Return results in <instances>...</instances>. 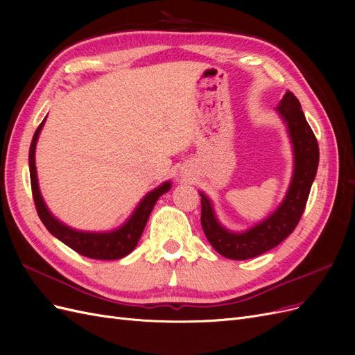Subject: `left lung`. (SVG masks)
Segmentation results:
<instances>
[{
  "instance_id": "1",
  "label": "left lung",
  "mask_w": 355,
  "mask_h": 355,
  "mask_svg": "<svg viewBox=\"0 0 355 355\" xmlns=\"http://www.w3.org/2000/svg\"><path fill=\"white\" fill-rule=\"evenodd\" d=\"M277 110L287 124L295 154L292 184L282 206L270 218L257 223L252 230L234 234L220 227L214 216L210 200L204 194H200L202 231L213 249L228 259H252L274 249L295 231L306 206L311 185H313L318 167L320 151L317 139L306 121L297 98L292 92H287L283 96Z\"/></svg>"
}]
</instances>
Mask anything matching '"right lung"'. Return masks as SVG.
<instances>
[{"instance_id": "1", "label": "right lung", "mask_w": 355, "mask_h": 355, "mask_svg": "<svg viewBox=\"0 0 355 355\" xmlns=\"http://www.w3.org/2000/svg\"><path fill=\"white\" fill-rule=\"evenodd\" d=\"M44 121L46 120H42V123L35 130L29 149V175L32 197H34L35 209L41 222L44 223V227L50 231V234H53L62 243H65L68 247H71L72 250L85 257L101 261L121 259V257L127 256L137 245V241L141 239V235L145 230L149 214H151L157 200L170 189V182H166V184L158 187L153 192H149V194L141 201V204H139L137 209L132 214V218L128 219L120 230L112 232H81L68 228L67 225H63L56 218H53V214L46 207L44 201H42L38 188L35 168V145Z\"/></svg>"}]
</instances>
